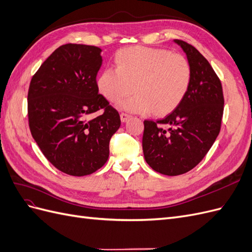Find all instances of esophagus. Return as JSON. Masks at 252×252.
<instances>
[{
    "label": "esophagus",
    "mask_w": 252,
    "mask_h": 252,
    "mask_svg": "<svg viewBox=\"0 0 252 252\" xmlns=\"http://www.w3.org/2000/svg\"><path fill=\"white\" fill-rule=\"evenodd\" d=\"M120 118H121V121L123 122V123H125V122L130 118V116H129V114H127V113H121L120 114Z\"/></svg>",
    "instance_id": "obj_1"
}]
</instances>
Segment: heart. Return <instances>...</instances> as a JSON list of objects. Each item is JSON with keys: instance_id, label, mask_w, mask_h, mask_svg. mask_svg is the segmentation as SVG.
I'll list each match as a JSON object with an SVG mask.
<instances>
[{"instance_id": "obj_1", "label": "heart", "mask_w": 252, "mask_h": 252, "mask_svg": "<svg viewBox=\"0 0 252 252\" xmlns=\"http://www.w3.org/2000/svg\"><path fill=\"white\" fill-rule=\"evenodd\" d=\"M117 68H105L96 81L106 100L132 113L171 112L186 96L192 80V68L183 56L166 49L129 47L118 51Z\"/></svg>"}]
</instances>
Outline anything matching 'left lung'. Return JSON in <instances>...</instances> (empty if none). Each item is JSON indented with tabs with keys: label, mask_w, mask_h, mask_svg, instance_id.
<instances>
[{
	"label": "left lung",
	"mask_w": 252,
	"mask_h": 252,
	"mask_svg": "<svg viewBox=\"0 0 252 252\" xmlns=\"http://www.w3.org/2000/svg\"><path fill=\"white\" fill-rule=\"evenodd\" d=\"M173 42L191 65V85L165 119L144 121L142 142L147 164L170 177L186 173L202 161L218 138L224 111L222 84L208 61L190 44ZM164 125L169 128L164 129Z\"/></svg>",
	"instance_id": "left-lung-1"
}]
</instances>
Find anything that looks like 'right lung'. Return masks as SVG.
<instances>
[{
  "label": "right lung",
  "mask_w": 252,
  "mask_h": 252,
  "mask_svg": "<svg viewBox=\"0 0 252 252\" xmlns=\"http://www.w3.org/2000/svg\"><path fill=\"white\" fill-rule=\"evenodd\" d=\"M102 49L65 44L53 51L32 77L28 120L32 138L48 161L64 173L83 177L107 162L119 112L98 94L96 74ZM104 113L94 119L91 114Z\"/></svg>",
  "instance_id": "1"
}]
</instances>
